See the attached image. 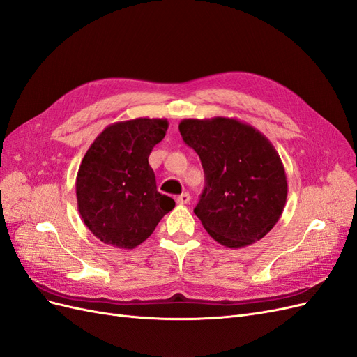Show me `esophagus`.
Here are the masks:
<instances>
[{
	"label": "esophagus",
	"instance_id": "esophagus-1",
	"mask_svg": "<svg viewBox=\"0 0 357 357\" xmlns=\"http://www.w3.org/2000/svg\"><path fill=\"white\" fill-rule=\"evenodd\" d=\"M190 201V195L189 193H181V195H178L177 197V204H180V205H183V204H188Z\"/></svg>",
	"mask_w": 357,
	"mask_h": 357
}]
</instances>
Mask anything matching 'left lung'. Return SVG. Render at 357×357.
I'll use <instances>...</instances> for the list:
<instances>
[{
    "label": "left lung",
    "mask_w": 357,
    "mask_h": 357,
    "mask_svg": "<svg viewBox=\"0 0 357 357\" xmlns=\"http://www.w3.org/2000/svg\"><path fill=\"white\" fill-rule=\"evenodd\" d=\"M178 129L204 168L205 188L193 211L205 231L231 248L264 238L287 199L286 171L273 143L235 117L183 119Z\"/></svg>",
    "instance_id": "obj_1"
}]
</instances>
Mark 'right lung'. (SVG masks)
<instances>
[{
	"label": "right lung",
	"mask_w": 357,
	"mask_h": 357,
	"mask_svg": "<svg viewBox=\"0 0 357 357\" xmlns=\"http://www.w3.org/2000/svg\"><path fill=\"white\" fill-rule=\"evenodd\" d=\"M167 129V119L116 122L86 152L75 178L77 208L84 225L104 244L135 248L176 207L174 199L158 192L149 165V155Z\"/></svg>",
	"instance_id": "right-lung-1"
}]
</instances>
